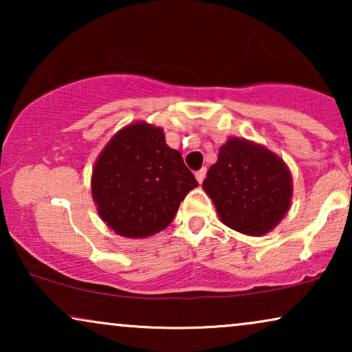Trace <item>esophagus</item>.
Listing matches in <instances>:
<instances>
[{"instance_id":"obj_1","label":"esophagus","mask_w":352,"mask_h":352,"mask_svg":"<svg viewBox=\"0 0 352 352\" xmlns=\"http://www.w3.org/2000/svg\"><path fill=\"white\" fill-rule=\"evenodd\" d=\"M205 176H206V168H201V170L195 171V177H197V181L200 182V184H201V182H204Z\"/></svg>"}]
</instances>
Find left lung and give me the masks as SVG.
Returning a JSON list of instances; mask_svg holds the SVG:
<instances>
[{"mask_svg": "<svg viewBox=\"0 0 352 352\" xmlns=\"http://www.w3.org/2000/svg\"><path fill=\"white\" fill-rule=\"evenodd\" d=\"M204 190L213 200L221 223L240 234L261 237L288 213L292 173L277 153L261 144L229 138L210 166Z\"/></svg>", "mask_w": 352, "mask_h": 352, "instance_id": "obj_1", "label": "left lung"}]
</instances>
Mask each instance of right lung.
Wrapping results in <instances>:
<instances>
[{"label": "right lung", "instance_id": "1", "mask_svg": "<svg viewBox=\"0 0 352 352\" xmlns=\"http://www.w3.org/2000/svg\"><path fill=\"white\" fill-rule=\"evenodd\" d=\"M197 186L181 153L166 144L163 129L146 122L115 133L91 176L100 219L126 239H146L166 229Z\"/></svg>", "mask_w": 352, "mask_h": 352}]
</instances>
